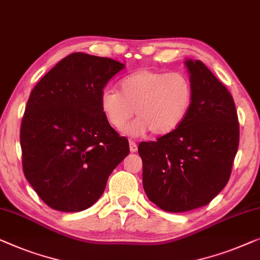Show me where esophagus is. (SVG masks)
Listing matches in <instances>:
<instances>
[{
	"mask_svg": "<svg viewBox=\"0 0 260 260\" xmlns=\"http://www.w3.org/2000/svg\"><path fill=\"white\" fill-rule=\"evenodd\" d=\"M129 151L132 153H135V152L138 151V145L135 144L134 141H132V140H129Z\"/></svg>",
	"mask_w": 260,
	"mask_h": 260,
	"instance_id": "34e87169",
	"label": "esophagus"
}]
</instances>
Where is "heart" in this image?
Here are the masks:
<instances>
[{
    "label": "heart",
    "instance_id": "b5f03b06",
    "mask_svg": "<svg viewBox=\"0 0 260 260\" xmlns=\"http://www.w3.org/2000/svg\"><path fill=\"white\" fill-rule=\"evenodd\" d=\"M192 99V83L182 73L140 68L121 79L119 92L102 90L100 109L106 121L116 131L122 129L135 112L138 118L125 128L132 137H140L148 131L166 135L186 119Z\"/></svg>",
    "mask_w": 260,
    "mask_h": 260
}]
</instances>
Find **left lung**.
<instances>
[{"instance_id":"1","label":"left lung","mask_w":260,"mask_h":260,"mask_svg":"<svg viewBox=\"0 0 260 260\" xmlns=\"http://www.w3.org/2000/svg\"><path fill=\"white\" fill-rule=\"evenodd\" d=\"M192 106L177 129L141 142L142 185L164 211L207 205L228 184L239 145V122L231 93L199 60H186Z\"/></svg>"}]
</instances>
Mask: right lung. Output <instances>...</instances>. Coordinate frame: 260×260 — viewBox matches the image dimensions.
Returning <instances> with one entry per match:
<instances>
[{"label":"right lung","mask_w":260,"mask_h":260,"mask_svg":"<svg viewBox=\"0 0 260 260\" xmlns=\"http://www.w3.org/2000/svg\"><path fill=\"white\" fill-rule=\"evenodd\" d=\"M123 68L112 58L73 53L31 90L21 125L22 166L34 191L54 210L92 206L128 155V140L100 109L105 86Z\"/></svg>","instance_id":"right-lung-1"}]
</instances>
